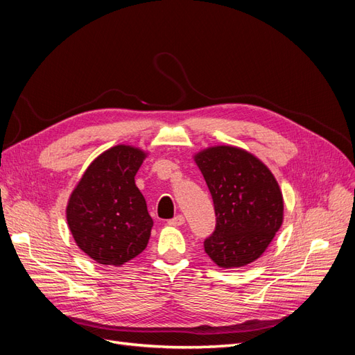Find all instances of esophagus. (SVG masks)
I'll list each match as a JSON object with an SVG mask.
<instances>
[{
    "label": "esophagus",
    "instance_id": "34e87169",
    "mask_svg": "<svg viewBox=\"0 0 355 355\" xmlns=\"http://www.w3.org/2000/svg\"><path fill=\"white\" fill-rule=\"evenodd\" d=\"M184 223H185L184 214H176L173 219L168 220V225H175V227H179V225H184Z\"/></svg>",
    "mask_w": 355,
    "mask_h": 355
}]
</instances>
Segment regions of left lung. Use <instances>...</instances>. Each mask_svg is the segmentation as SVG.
<instances>
[{
    "label": "left lung",
    "mask_w": 355,
    "mask_h": 355,
    "mask_svg": "<svg viewBox=\"0 0 355 355\" xmlns=\"http://www.w3.org/2000/svg\"><path fill=\"white\" fill-rule=\"evenodd\" d=\"M209 187L216 227L204 250L222 268L256 261L283 222V196L262 161L234 146H214L196 155Z\"/></svg>",
    "instance_id": "8db88e82"
}]
</instances>
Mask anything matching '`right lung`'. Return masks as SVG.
<instances>
[{
  "mask_svg": "<svg viewBox=\"0 0 355 355\" xmlns=\"http://www.w3.org/2000/svg\"><path fill=\"white\" fill-rule=\"evenodd\" d=\"M144 158L133 146L108 149L85 170L69 198L72 237L98 263L120 266L142 253L149 241L154 222L135 184Z\"/></svg>",
  "mask_w": 355,
  "mask_h": 355,
  "instance_id": "add662e5",
  "label": "right lung"
}]
</instances>
